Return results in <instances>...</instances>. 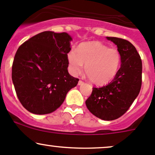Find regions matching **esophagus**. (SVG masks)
Returning a JSON list of instances; mask_svg holds the SVG:
<instances>
[{
	"mask_svg": "<svg viewBox=\"0 0 155 155\" xmlns=\"http://www.w3.org/2000/svg\"><path fill=\"white\" fill-rule=\"evenodd\" d=\"M84 81H81V80H80L79 81V82H78V85H82V84H84Z\"/></svg>",
	"mask_w": 155,
	"mask_h": 155,
	"instance_id": "obj_1",
	"label": "esophagus"
}]
</instances>
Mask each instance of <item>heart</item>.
I'll list each match as a JSON object with an SVG mask.
<instances>
[{
	"instance_id": "obj_1",
	"label": "heart",
	"mask_w": 155,
	"mask_h": 155,
	"mask_svg": "<svg viewBox=\"0 0 155 155\" xmlns=\"http://www.w3.org/2000/svg\"><path fill=\"white\" fill-rule=\"evenodd\" d=\"M69 69L73 74L85 72L91 82L106 84L115 77L121 61L117 48L109 47L99 41L81 44L78 49H71L67 54Z\"/></svg>"
}]
</instances>
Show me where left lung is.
Returning <instances> with one entry per match:
<instances>
[{"label":"left lung","mask_w":155,"mask_h":155,"mask_svg":"<svg viewBox=\"0 0 155 155\" xmlns=\"http://www.w3.org/2000/svg\"><path fill=\"white\" fill-rule=\"evenodd\" d=\"M106 38L117 45L121 56L120 68L109 84L93 87L86 105L97 117L113 120L124 114L139 94L142 85V61L129 41L115 37Z\"/></svg>","instance_id":"left-lung-1"}]
</instances>
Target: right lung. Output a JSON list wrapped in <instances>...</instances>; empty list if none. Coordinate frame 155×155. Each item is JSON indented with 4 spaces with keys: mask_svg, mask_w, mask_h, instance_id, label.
Wrapping results in <instances>:
<instances>
[{
    "mask_svg": "<svg viewBox=\"0 0 155 155\" xmlns=\"http://www.w3.org/2000/svg\"><path fill=\"white\" fill-rule=\"evenodd\" d=\"M71 41L66 32L46 31L25 41L16 51L12 79L20 102L31 113L53 112L77 86L79 79L67 69Z\"/></svg>",
    "mask_w": 155,
    "mask_h": 155,
    "instance_id": "right-lung-1",
    "label": "right lung"
}]
</instances>
